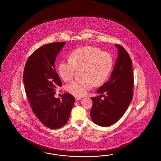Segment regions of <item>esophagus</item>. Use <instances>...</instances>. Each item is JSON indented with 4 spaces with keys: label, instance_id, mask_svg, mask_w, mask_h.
I'll use <instances>...</instances> for the list:
<instances>
[{
    "label": "esophagus",
    "instance_id": "obj_1",
    "mask_svg": "<svg viewBox=\"0 0 161 161\" xmlns=\"http://www.w3.org/2000/svg\"><path fill=\"white\" fill-rule=\"evenodd\" d=\"M81 100V97H75V100L76 101H78V100Z\"/></svg>",
    "mask_w": 161,
    "mask_h": 161
}]
</instances>
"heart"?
Listing matches in <instances>:
<instances>
[{"mask_svg":"<svg viewBox=\"0 0 161 161\" xmlns=\"http://www.w3.org/2000/svg\"><path fill=\"white\" fill-rule=\"evenodd\" d=\"M113 67L112 56L94 46H85L73 51L69 59L62 60L59 64L58 71L66 81L72 79L77 69L83 68V78L75 80L67 86V90L77 97L85 96L93 85L105 83Z\"/></svg>","mask_w":161,"mask_h":161,"instance_id":"b5f03b06","label":"heart"}]
</instances>
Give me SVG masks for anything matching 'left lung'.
<instances>
[{"label": "left lung", "mask_w": 161, "mask_h": 161, "mask_svg": "<svg viewBox=\"0 0 161 161\" xmlns=\"http://www.w3.org/2000/svg\"><path fill=\"white\" fill-rule=\"evenodd\" d=\"M118 55L108 81L97 90L104 97H92L93 106L90 117L93 122L102 127H109L117 122L124 114L133 96L134 77L130 56L119 44H115ZM105 93L106 95H103Z\"/></svg>", "instance_id": "1"}]
</instances>
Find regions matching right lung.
Returning a JSON list of instances; mask_svg holds the SVG:
<instances>
[{
  "instance_id": "obj_1",
  "label": "right lung",
  "mask_w": 161,
  "mask_h": 161,
  "mask_svg": "<svg viewBox=\"0 0 161 161\" xmlns=\"http://www.w3.org/2000/svg\"><path fill=\"white\" fill-rule=\"evenodd\" d=\"M65 42L45 44L31 54L26 62L23 81L25 93L34 115L45 126L57 129L67 124L75 102L65 93L56 98V90L62 82L55 69L56 58Z\"/></svg>"
}]
</instances>
